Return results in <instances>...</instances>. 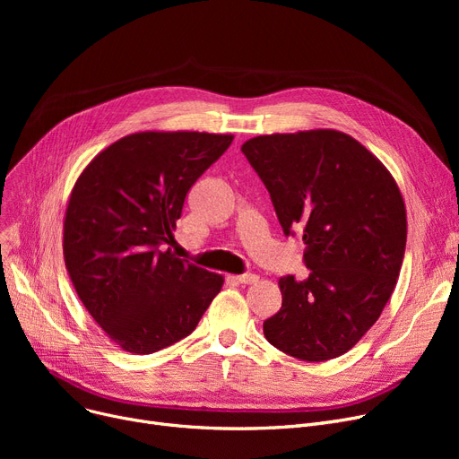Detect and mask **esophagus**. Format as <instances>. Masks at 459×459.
<instances>
[{
	"mask_svg": "<svg viewBox=\"0 0 459 459\" xmlns=\"http://www.w3.org/2000/svg\"><path fill=\"white\" fill-rule=\"evenodd\" d=\"M234 279L238 282H242V284H253V282L258 281V275H255V273H242V275H236Z\"/></svg>",
	"mask_w": 459,
	"mask_h": 459,
	"instance_id": "34e87169",
	"label": "esophagus"
}]
</instances>
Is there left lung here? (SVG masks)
<instances>
[{
	"mask_svg": "<svg viewBox=\"0 0 459 459\" xmlns=\"http://www.w3.org/2000/svg\"><path fill=\"white\" fill-rule=\"evenodd\" d=\"M242 152L270 191L284 234L303 232L305 281L281 277L264 336L301 360L351 350L394 292L407 215L389 169L339 130L256 135Z\"/></svg>",
	"mask_w": 459,
	"mask_h": 459,
	"instance_id": "1",
	"label": "left lung"
}]
</instances>
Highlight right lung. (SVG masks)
<instances>
[{
	"mask_svg": "<svg viewBox=\"0 0 459 459\" xmlns=\"http://www.w3.org/2000/svg\"><path fill=\"white\" fill-rule=\"evenodd\" d=\"M230 134L137 132L96 154L72 187L63 256L78 298L109 339L147 355L197 327L223 275L177 258L173 239L189 187Z\"/></svg>",
	"mask_w": 459,
	"mask_h": 459,
	"instance_id": "right-lung-1",
	"label": "right lung"
}]
</instances>
